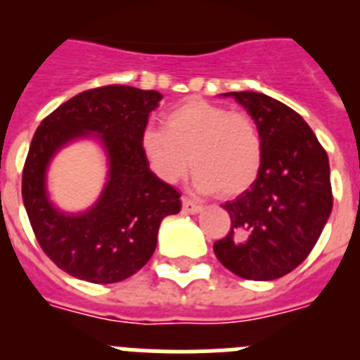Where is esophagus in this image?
<instances>
[{"mask_svg": "<svg viewBox=\"0 0 360 360\" xmlns=\"http://www.w3.org/2000/svg\"><path fill=\"white\" fill-rule=\"evenodd\" d=\"M182 209H184V212H187V214H196V212H200V205L198 203H195L193 202V200L191 198H186V196H184L182 198Z\"/></svg>", "mask_w": 360, "mask_h": 360, "instance_id": "esophagus-1", "label": "esophagus"}]
</instances>
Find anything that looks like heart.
<instances>
[{
    "mask_svg": "<svg viewBox=\"0 0 360 360\" xmlns=\"http://www.w3.org/2000/svg\"><path fill=\"white\" fill-rule=\"evenodd\" d=\"M164 128H146L141 151L151 173L176 184L193 165L200 193L243 195L262 171L263 144L254 120L203 98H187L162 115Z\"/></svg>",
    "mask_w": 360,
    "mask_h": 360,
    "instance_id": "obj_1",
    "label": "heart"
}]
</instances>
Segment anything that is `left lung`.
Listing matches in <instances>:
<instances>
[{
  "label": "left lung",
  "instance_id": "left-lung-1",
  "mask_svg": "<svg viewBox=\"0 0 360 360\" xmlns=\"http://www.w3.org/2000/svg\"><path fill=\"white\" fill-rule=\"evenodd\" d=\"M262 135V171L249 191L224 205L231 232L214 243L232 274L272 281L307 259L332 212L328 155L303 117L257 91H229Z\"/></svg>",
  "mask_w": 360,
  "mask_h": 360
}]
</instances>
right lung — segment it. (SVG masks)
<instances>
[{"label":"right lung","mask_w":360,"mask_h":360,"mask_svg":"<svg viewBox=\"0 0 360 360\" xmlns=\"http://www.w3.org/2000/svg\"><path fill=\"white\" fill-rule=\"evenodd\" d=\"M160 98L155 90L103 86L66 101L37 128L25 162L23 203L41 249L66 274L101 285L129 278L157 249L162 219L182 209L180 193L151 173L141 151ZM82 138L103 148L107 182L94 206L66 213L49 200L48 167Z\"/></svg>","instance_id":"1"}]
</instances>
